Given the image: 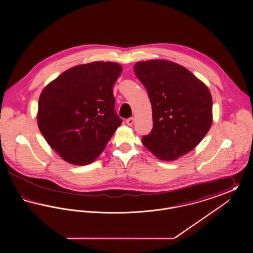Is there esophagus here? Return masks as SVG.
Wrapping results in <instances>:
<instances>
[{"mask_svg":"<svg viewBox=\"0 0 253 253\" xmlns=\"http://www.w3.org/2000/svg\"><path fill=\"white\" fill-rule=\"evenodd\" d=\"M126 123L129 125V126H132V123H133V118H129L126 120Z\"/></svg>","mask_w":253,"mask_h":253,"instance_id":"1","label":"esophagus"}]
</instances>
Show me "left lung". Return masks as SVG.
<instances>
[{
	"label": "left lung",
	"instance_id": "1",
	"mask_svg": "<svg viewBox=\"0 0 253 253\" xmlns=\"http://www.w3.org/2000/svg\"><path fill=\"white\" fill-rule=\"evenodd\" d=\"M134 73L153 109V129L142 143L161 160H174L200 143L212 121L208 87L185 67L163 60L139 61Z\"/></svg>",
	"mask_w": 253,
	"mask_h": 253
}]
</instances>
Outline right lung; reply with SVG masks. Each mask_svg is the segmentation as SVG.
<instances>
[{"label":"right lung","instance_id":"1","mask_svg":"<svg viewBox=\"0 0 253 253\" xmlns=\"http://www.w3.org/2000/svg\"><path fill=\"white\" fill-rule=\"evenodd\" d=\"M122 71L116 62L72 67L50 83L39 98L38 126L65 161L92 163L122 120L115 111L113 86Z\"/></svg>","mask_w":253,"mask_h":253}]
</instances>
